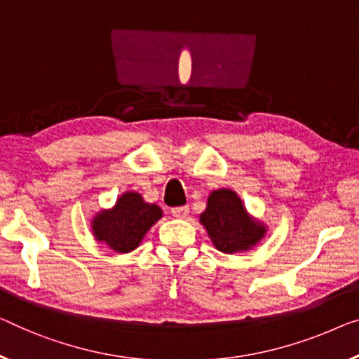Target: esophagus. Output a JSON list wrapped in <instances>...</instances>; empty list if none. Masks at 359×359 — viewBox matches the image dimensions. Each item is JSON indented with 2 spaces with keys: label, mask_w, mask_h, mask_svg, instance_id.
Listing matches in <instances>:
<instances>
[{
  "label": "esophagus",
  "mask_w": 359,
  "mask_h": 359,
  "mask_svg": "<svg viewBox=\"0 0 359 359\" xmlns=\"http://www.w3.org/2000/svg\"><path fill=\"white\" fill-rule=\"evenodd\" d=\"M170 212H172V216H174V217H177V219H185L187 216H189L190 208H189V206L172 208V210H170Z\"/></svg>",
  "instance_id": "34e87169"
}]
</instances>
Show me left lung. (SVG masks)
Here are the masks:
<instances>
[{
    "label": "left lung",
    "mask_w": 359,
    "mask_h": 359,
    "mask_svg": "<svg viewBox=\"0 0 359 359\" xmlns=\"http://www.w3.org/2000/svg\"><path fill=\"white\" fill-rule=\"evenodd\" d=\"M200 222L214 247L227 255L251 250L267 232L264 224L251 216L242 198L231 189L211 191Z\"/></svg>",
    "instance_id": "1"
}]
</instances>
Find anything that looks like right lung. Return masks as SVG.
<instances>
[{"label":"right lung","instance_id":"add662e5","mask_svg":"<svg viewBox=\"0 0 359 359\" xmlns=\"http://www.w3.org/2000/svg\"><path fill=\"white\" fill-rule=\"evenodd\" d=\"M163 217V210L143 200L138 191H126L111 210H101L92 219L95 240L116 253H130L147 232Z\"/></svg>","mask_w":359,"mask_h":359}]
</instances>
